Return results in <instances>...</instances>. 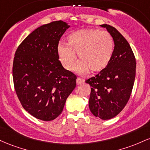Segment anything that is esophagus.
<instances>
[{"instance_id":"34e87169","label":"esophagus","mask_w":150,"mask_h":150,"mask_svg":"<svg viewBox=\"0 0 150 150\" xmlns=\"http://www.w3.org/2000/svg\"><path fill=\"white\" fill-rule=\"evenodd\" d=\"M84 82V80L82 79L81 78H77L76 79V84L77 85H79V84L83 83Z\"/></svg>"}]
</instances>
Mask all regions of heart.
Listing matches in <instances>:
<instances>
[{"mask_svg":"<svg viewBox=\"0 0 150 150\" xmlns=\"http://www.w3.org/2000/svg\"><path fill=\"white\" fill-rule=\"evenodd\" d=\"M67 44L59 42L57 54L62 66L72 71L76 62V55L81 61L76 71L83 74L89 69L99 72L108 66L114 52V40L108 32L86 28L73 32L67 38Z\"/></svg>","mask_w":150,"mask_h":150,"instance_id":"b5f03b06","label":"heart"}]
</instances>
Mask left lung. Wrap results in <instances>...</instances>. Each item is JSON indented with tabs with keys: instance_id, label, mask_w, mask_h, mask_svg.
Returning a JSON list of instances; mask_svg holds the SVG:
<instances>
[{
	"instance_id": "left-lung-1",
	"label": "left lung",
	"mask_w": 150,
	"mask_h": 150,
	"mask_svg": "<svg viewBox=\"0 0 150 150\" xmlns=\"http://www.w3.org/2000/svg\"><path fill=\"white\" fill-rule=\"evenodd\" d=\"M100 26L106 28L113 38V54L108 66L86 83L91 86L88 103L91 112L102 120H109L120 113L130 97L136 61L129 43L114 27Z\"/></svg>"
}]
</instances>
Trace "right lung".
Returning <instances> with one entry per match:
<instances>
[{
    "label": "right lung",
    "instance_id": "obj_1",
    "mask_svg": "<svg viewBox=\"0 0 150 150\" xmlns=\"http://www.w3.org/2000/svg\"><path fill=\"white\" fill-rule=\"evenodd\" d=\"M66 22H52L35 29L17 49L13 65L16 92L30 115L44 121L62 113L75 88L76 76L59 60L57 45L69 28Z\"/></svg>",
    "mask_w": 150,
    "mask_h": 150
}]
</instances>
